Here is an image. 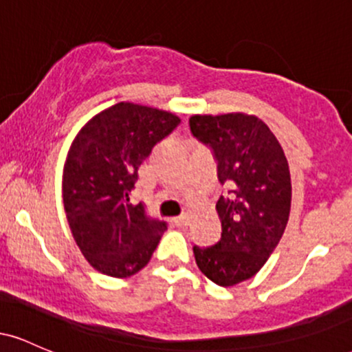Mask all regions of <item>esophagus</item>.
Segmentation results:
<instances>
[{
  "instance_id": "obj_1",
  "label": "esophagus",
  "mask_w": 352,
  "mask_h": 352,
  "mask_svg": "<svg viewBox=\"0 0 352 352\" xmlns=\"http://www.w3.org/2000/svg\"><path fill=\"white\" fill-rule=\"evenodd\" d=\"M187 220H188V217L185 215V213H184V215H180V217H175V218H173V223H175L177 227H184V225L187 223Z\"/></svg>"
}]
</instances>
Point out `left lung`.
<instances>
[{
	"label": "left lung",
	"instance_id": "1",
	"mask_svg": "<svg viewBox=\"0 0 352 352\" xmlns=\"http://www.w3.org/2000/svg\"><path fill=\"white\" fill-rule=\"evenodd\" d=\"M188 122L193 137L213 152L220 184L233 187L217 201L220 240L193 246L200 272L227 288L254 276L280 243L292 208L288 160L256 116H192Z\"/></svg>",
	"mask_w": 352,
	"mask_h": 352
}]
</instances>
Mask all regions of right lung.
I'll list each match as a JSON object with an SVG mask.
<instances>
[{
    "label": "right lung",
    "mask_w": 352,
    "mask_h": 352,
    "mask_svg": "<svg viewBox=\"0 0 352 352\" xmlns=\"http://www.w3.org/2000/svg\"><path fill=\"white\" fill-rule=\"evenodd\" d=\"M180 119L140 104L99 112L72 140L63 173V200L76 243L89 265L112 278L144 268L167 230L131 204L140 164Z\"/></svg>",
    "instance_id": "obj_1"
}]
</instances>
